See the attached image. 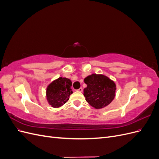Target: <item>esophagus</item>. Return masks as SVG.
I'll return each mask as SVG.
<instances>
[{
  "label": "esophagus",
  "mask_w": 159,
  "mask_h": 159,
  "mask_svg": "<svg viewBox=\"0 0 159 159\" xmlns=\"http://www.w3.org/2000/svg\"><path fill=\"white\" fill-rule=\"evenodd\" d=\"M78 91H80V92H82V91H83V88H79L78 89Z\"/></svg>",
  "instance_id": "1"
}]
</instances>
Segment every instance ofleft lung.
Masks as SVG:
<instances>
[{
	"label": "left lung",
	"instance_id": "1",
	"mask_svg": "<svg viewBox=\"0 0 159 159\" xmlns=\"http://www.w3.org/2000/svg\"><path fill=\"white\" fill-rule=\"evenodd\" d=\"M87 87L84 89L85 100L95 109L106 107L113 100L116 85L103 75L91 74L84 79Z\"/></svg>",
	"mask_w": 159,
	"mask_h": 159
}]
</instances>
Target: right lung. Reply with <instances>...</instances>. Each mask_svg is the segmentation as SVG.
Masks as SVG:
<instances>
[{"mask_svg":"<svg viewBox=\"0 0 159 159\" xmlns=\"http://www.w3.org/2000/svg\"><path fill=\"white\" fill-rule=\"evenodd\" d=\"M71 85L70 79L59 78L48 86L46 98L52 107H60L68 102L70 95L73 93L71 88Z\"/></svg>","mask_w":159,"mask_h":159,"instance_id":"1","label":"right lung"}]
</instances>
